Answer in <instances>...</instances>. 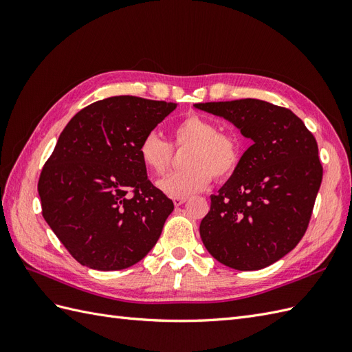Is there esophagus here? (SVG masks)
Returning <instances> with one entry per match:
<instances>
[{"instance_id":"34e87169","label":"esophagus","mask_w":352,"mask_h":352,"mask_svg":"<svg viewBox=\"0 0 352 352\" xmlns=\"http://www.w3.org/2000/svg\"><path fill=\"white\" fill-rule=\"evenodd\" d=\"M186 201H188V198H180V197H176V198H173V202H175V206H176V207H179V206L185 204Z\"/></svg>"}]
</instances>
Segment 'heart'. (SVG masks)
I'll return each instance as SVG.
<instances>
[{
  "label": "heart",
  "instance_id": "heart-1",
  "mask_svg": "<svg viewBox=\"0 0 352 352\" xmlns=\"http://www.w3.org/2000/svg\"><path fill=\"white\" fill-rule=\"evenodd\" d=\"M172 146L186 150L184 170L164 177L158 188L170 197L185 198L208 186L211 176L225 180L236 172L242 148L235 135L219 132V124L202 116L190 114L180 120L172 132ZM170 144L157 133H146L138 146L141 163L154 176L167 173L173 163Z\"/></svg>",
  "mask_w": 352,
  "mask_h": 352
}]
</instances>
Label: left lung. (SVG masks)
Masks as SVG:
<instances>
[{"label":"left lung","mask_w":352,"mask_h":352,"mask_svg":"<svg viewBox=\"0 0 352 352\" xmlns=\"http://www.w3.org/2000/svg\"><path fill=\"white\" fill-rule=\"evenodd\" d=\"M194 107L235 124L252 145L201 220L207 251L235 270H260L301 241L320 189L316 138L291 110L245 98Z\"/></svg>","instance_id":"obj_1"}]
</instances>
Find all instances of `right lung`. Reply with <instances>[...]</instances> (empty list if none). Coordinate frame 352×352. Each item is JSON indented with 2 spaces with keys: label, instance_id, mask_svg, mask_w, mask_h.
<instances>
[{
  "label": "right lung",
  "instance_id": "1",
  "mask_svg": "<svg viewBox=\"0 0 352 352\" xmlns=\"http://www.w3.org/2000/svg\"><path fill=\"white\" fill-rule=\"evenodd\" d=\"M177 107L131 95L73 116L42 168V216L72 257L89 269L122 270L157 243L173 201L146 177L138 146Z\"/></svg>",
  "mask_w": 352,
  "mask_h": 352
}]
</instances>
